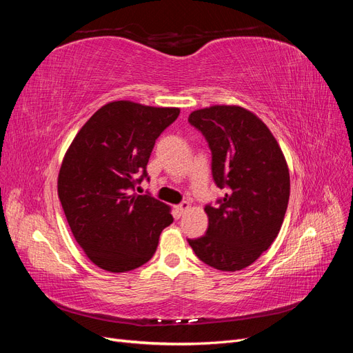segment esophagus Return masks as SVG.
<instances>
[{"label":"esophagus","instance_id":"1","mask_svg":"<svg viewBox=\"0 0 353 353\" xmlns=\"http://www.w3.org/2000/svg\"><path fill=\"white\" fill-rule=\"evenodd\" d=\"M188 209H190V203H188V201H183V203H181V205H178V206L175 208V210L178 212L179 216L183 215V213H185Z\"/></svg>","mask_w":353,"mask_h":353}]
</instances>
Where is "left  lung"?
<instances>
[{
  "label": "left lung",
  "instance_id": "obj_1",
  "mask_svg": "<svg viewBox=\"0 0 353 353\" xmlns=\"http://www.w3.org/2000/svg\"><path fill=\"white\" fill-rule=\"evenodd\" d=\"M188 122L206 138L212 176L223 197L205 206L209 227L188 244L219 271H240L268 250L283 225L290 175L274 135L258 116L239 105H212Z\"/></svg>",
  "mask_w": 353,
  "mask_h": 353
}]
</instances>
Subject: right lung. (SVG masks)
Instances as JSON below:
<instances>
[{
	"instance_id": "right-lung-1",
	"label": "right lung",
	"mask_w": 353,
	"mask_h": 353,
	"mask_svg": "<svg viewBox=\"0 0 353 353\" xmlns=\"http://www.w3.org/2000/svg\"><path fill=\"white\" fill-rule=\"evenodd\" d=\"M175 108L113 101L95 112L74 137L59 174V199L74 240L90 261L126 272L153 258L159 236L174 222L169 206L137 194L159 135Z\"/></svg>"
}]
</instances>
